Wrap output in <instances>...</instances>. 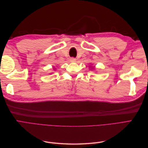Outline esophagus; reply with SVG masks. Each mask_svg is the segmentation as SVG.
Returning a JSON list of instances; mask_svg holds the SVG:
<instances>
[{
    "instance_id": "obj_1",
    "label": "esophagus",
    "mask_w": 148,
    "mask_h": 148,
    "mask_svg": "<svg viewBox=\"0 0 148 148\" xmlns=\"http://www.w3.org/2000/svg\"><path fill=\"white\" fill-rule=\"evenodd\" d=\"M70 60L71 62H76V59H75V58H73V57H71V58H70Z\"/></svg>"
}]
</instances>
